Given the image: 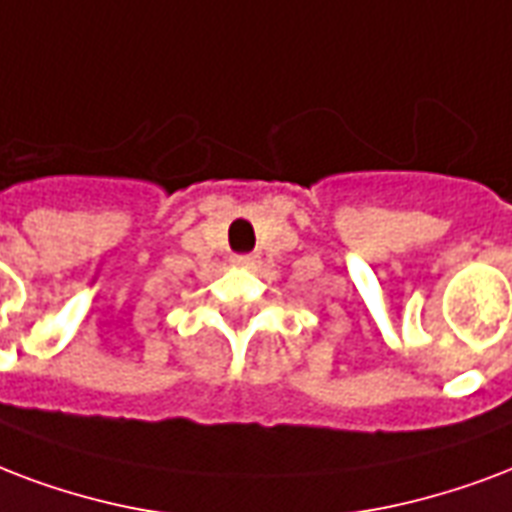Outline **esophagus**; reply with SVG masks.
I'll return each instance as SVG.
<instances>
[{
    "label": "esophagus",
    "instance_id": "esophagus-1",
    "mask_svg": "<svg viewBox=\"0 0 512 512\" xmlns=\"http://www.w3.org/2000/svg\"><path fill=\"white\" fill-rule=\"evenodd\" d=\"M230 263L236 265V268H255L257 265V257L255 255H233Z\"/></svg>",
    "mask_w": 512,
    "mask_h": 512
}]
</instances>
